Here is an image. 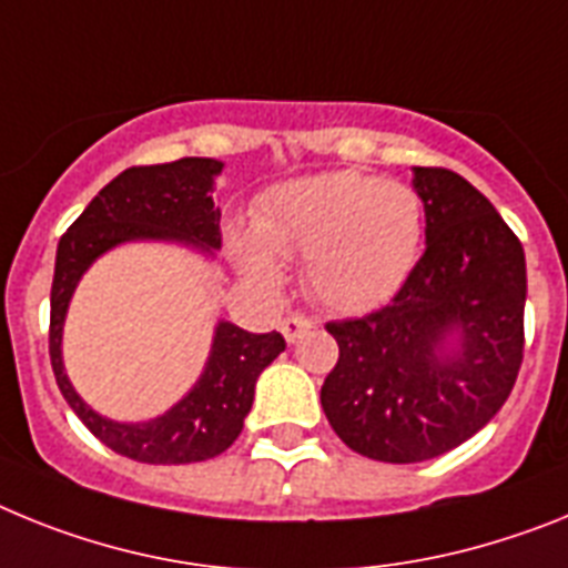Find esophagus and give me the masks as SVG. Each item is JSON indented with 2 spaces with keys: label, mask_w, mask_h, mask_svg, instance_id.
Returning a JSON list of instances; mask_svg holds the SVG:
<instances>
[{
  "label": "esophagus",
  "mask_w": 568,
  "mask_h": 568,
  "mask_svg": "<svg viewBox=\"0 0 568 568\" xmlns=\"http://www.w3.org/2000/svg\"><path fill=\"white\" fill-rule=\"evenodd\" d=\"M312 325H314L312 320L303 317V314H288V317L280 320V332H283V337L288 339V343H297V339L312 328Z\"/></svg>",
  "instance_id": "34e87169"
}]
</instances>
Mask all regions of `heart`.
Returning a JSON list of instances; mask_svg holds the SVG:
<instances>
[{
	"label": "heart",
	"instance_id": "obj_1",
	"mask_svg": "<svg viewBox=\"0 0 568 568\" xmlns=\"http://www.w3.org/2000/svg\"><path fill=\"white\" fill-rule=\"evenodd\" d=\"M254 234L234 236L248 277L274 285V256L303 260L305 294L332 312L357 314L406 283L420 256L426 211L408 182L337 171L271 191L254 211Z\"/></svg>",
	"mask_w": 568,
	"mask_h": 568
}]
</instances>
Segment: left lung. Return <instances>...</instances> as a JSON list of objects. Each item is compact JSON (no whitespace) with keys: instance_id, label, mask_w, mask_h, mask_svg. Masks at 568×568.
<instances>
[{"instance_id":"left-lung-1","label":"left lung","mask_w":568,"mask_h":568,"mask_svg":"<svg viewBox=\"0 0 568 568\" xmlns=\"http://www.w3.org/2000/svg\"><path fill=\"white\" fill-rule=\"evenodd\" d=\"M426 251L392 303L325 332L339 359L320 403L345 446L383 463L446 455L500 412L523 363L526 256L480 191L414 168ZM458 334V352L445 339Z\"/></svg>"}]
</instances>
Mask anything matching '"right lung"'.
I'll use <instances>...</instances> for the list:
<instances>
[{
	"mask_svg": "<svg viewBox=\"0 0 568 568\" xmlns=\"http://www.w3.org/2000/svg\"><path fill=\"white\" fill-rule=\"evenodd\" d=\"M223 162L182 156L165 165H134L113 176L93 196L57 248L51 285L48 352L57 386L97 440L116 455L140 463H200L223 455L243 432L254 403V383L285 348L283 334H251L231 323L216 325L214 348L200 383L171 412L148 423H113L82 403L62 368V320L68 300L88 265L128 240H185L200 248H220V209L211 200V182Z\"/></svg>",
	"mask_w": 568,
	"mask_h": 568,
	"instance_id": "1",
	"label": "right lung"
}]
</instances>
